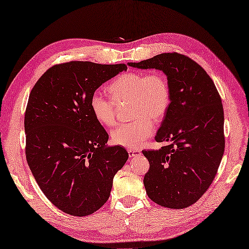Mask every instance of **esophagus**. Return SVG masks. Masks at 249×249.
I'll return each instance as SVG.
<instances>
[{"instance_id":"34e87169","label":"esophagus","mask_w":249,"mask_h":249,"mask_svg":"<svg viewBox=\"0 0 249 249\" xmlns=\"http://www.w3.org/2000/svg\"><path fill=\"white\" fill-rule=\"evenodd\" d=\"M127 153H128V156H129V157H135V156L140 155L141 151L135 150V149H128V150H127Z\"/></svg>"}]
</instances>
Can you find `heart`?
I'll list each match as a JSON object with an SVG mask.
<instances>
[{
    "label": "heart",
    "instance_id": "b5f03b06",
    "mask_svg": "<svg viewBox=\"0 0 249 249\" xmlns=\"http://www.w3.org/2000/svg\"><path fill=\"white\" fill-rule=\"evenodd\" d=\"M109 97L99 91L92 93L90 108L96 120L107 126L115 123L116 105L132 103L135 121L116 126L111 132L115 145L137 149L153 135L151 118L160 121L166 115L171 103L167 78L160 72L127 73L116 78L108 87Z\"/></svg>",
    "mask_w": 249,
    "mask_h": 249
}]
</instances>
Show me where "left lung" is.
Wrapping results in <instances>:
<instances>
[{
  "instance_id": "8db88e82",
  "label": "left lung",
  "mask_w": 249,
  "mask_h": 249,
  "mask_svg": "<svg viewBox=\"0 0 249 249\" xmlns=\"http://www.w3.org/2000/svg\"><path fill=\"white\" fill-rule=\"evenodd\" d=\"M127 65L162 71L171 91L169 109L155 137L159 143L170 144L142 151L150 163L144 177L146 193L162 207L187 208L208 191L224 154V110L218 90L202 67L177 53Z\"/></svg>"
}]
</instances>
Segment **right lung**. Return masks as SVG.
Returning a JSON list of instances; mask_svg holds the SVG:
<instances>
[{
  "mask_svg": "<svg viewBox=\"0 0 249 249\" xmlns=\"http://www.w3.org/2000/svg\"><path fill=\"white\" fill-rule=\"evenodd\" d=\"M124 64L69 62L50 68L32 88L25 111V154L42 193L66 214L84 217L108 199L128 158L107 147L108 134L93 115L90 97Z\"/></svg>",
  "mask_w": 249,
  "mask_h": 249,
  "instance_id": "1",
  "label": "right lung"
}]
</instances>
